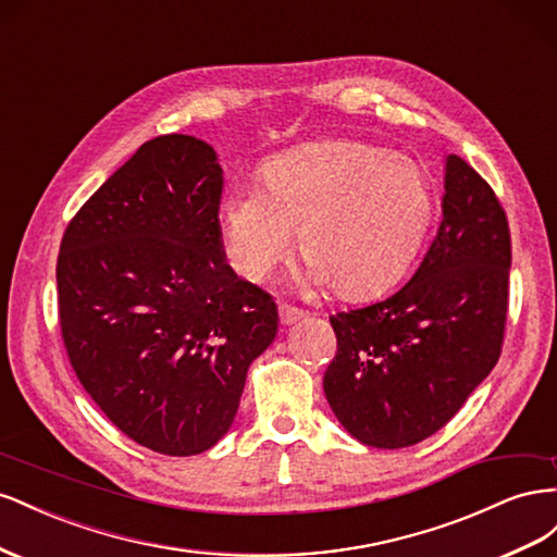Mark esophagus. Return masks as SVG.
<instances>
[{"label":"esophagus","instance_id":"esophagus-1","mask_svg":"<svg viewBox=\"0 0 557 557\" xmlns=\"http://www.w3.org/2000/svg\"><path fill=\"white\" fill-rule=\"evenodd\" d=\"M304 314H306V310H300V308L289 306V304H280V322L282 324H294Z\"/></svg>","mask_w":557,"mask_h":557}]
</instances>
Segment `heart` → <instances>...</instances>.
Masks as SVG:
<instances>
[{
	"label": "heart",
	"mask_w": 557,
	"mask_h": 557,
	"mask_svg": "<svg viewBox=\"0 0 557 557\" xmlns=\"http://www.w3.org/2000/svg\"><path fill=\"white\" fill-rule=\"evenodd\" d=\"M263 188L221 202L231 265L263 277L289 253L294 231L312 275L347 300L373 298L399 280L432 226L429 174L406 156L363 141H314L273 158Z\"/></svg>",
	"instance_id": "b5f03b06"
}]
</instances>
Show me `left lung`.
Here are the masks:
<instances>
[{
  "label": "left lung",
  "instance_id": "8db88e82",
  "mask_svg": "<svg viewBox=\"0 0 557 557\" xmlns=\"http://www.w3.org/2000/svg\"><path fill=\"white\" fill-rule=\"evenodd\" d=\"M508 268L497 194L450 153L443 221L416 275L385 300L329 317L338 349L324 394L349 434L373 448L416 446L462 408L502 355Z\"/></svg>",
  "mask_w": 557,
  "mask_h": 557
}]
</instances>
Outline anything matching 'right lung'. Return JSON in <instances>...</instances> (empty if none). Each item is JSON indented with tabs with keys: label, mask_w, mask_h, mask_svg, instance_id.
I'll use <instances>...</instances> for the list:
<instances>
[{
	"label": "right lung",
	"mask_w": 557,
	"mask_h": 557,
	"mask_svg": "<svg viewBox=\"0 0 557 557\" xmlns=\"http://www.w3.org/2000/svg\"><path fill=\"white\" fill-rule=\"evenodd\" d=\"M221 190L210 145L153 137L60 243V333L78 383L161 455H198L228 432L249 363L277 333L273 296L221 251Z\"/></svg>",
	"instance_id": "1"
}]
</instances>
